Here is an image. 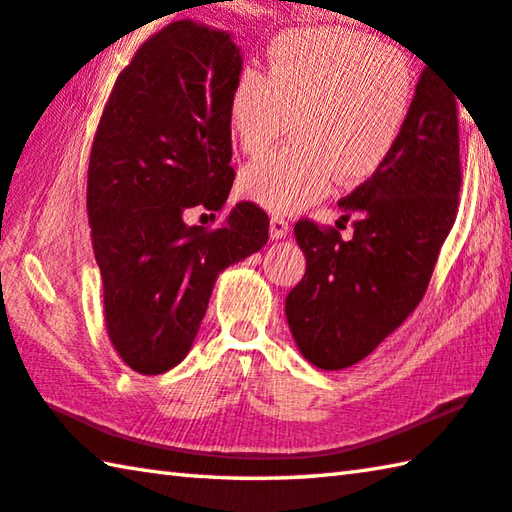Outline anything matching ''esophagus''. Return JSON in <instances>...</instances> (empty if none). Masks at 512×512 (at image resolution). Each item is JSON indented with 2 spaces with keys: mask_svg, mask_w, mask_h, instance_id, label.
Listing matches in <instances>:
<instances>
[{
  "mask_svg": "<svg viewBox=\"0 0 512 512\" xmlns=\"http://www.w3.org/2000/svg\"><path fill=\"white\" fill-rule=\"evenodd\" d=\"M270 236L272 240H281L285 236H290V224L281 215H272L270 220Z\"/></svg>",
  "mask_w": 512,
  "mask_h": 512,
  "instance_id": "1",
  "label": "esophagus"
}]
</instances>
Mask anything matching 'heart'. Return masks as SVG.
<instances>
[{"label":"heart","mask_w":512,"mask_h":512,"mask_svg":"<svg viewBox=\"0 0 512 512\" xmlns=\"http://www.w3.org/2000/svg\"><path fill=\"white\" fill-rule=\"evenodd\" d=\"M418 94L407 51L355 29L281 35L267 74L245 67L229 92L227 121L245 155L263 152L290 119L294 146L251 161L238 193L272 213L324 197L333 179L357 186L380 173L405 134Z\"/></svg>","instance_id":"heart-1"}]
</instances>
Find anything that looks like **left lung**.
Instances as JSON below:
<instances>
[{"mask_svg":"<svg viewBox=\"0 0 512 512\" xmlns=\"http://www.w3.org/2000/svg\"><path fill=\"white\" fill-rule=\"evenodd\" d=\"M445 80L425 67L405 134L380 173L339 202L353 238L299 220L306 274L285 299L310 364L339 371L371 355L423 299L461 191L459 116Z\"/></svg>","mask_w":512,"mask_h":512,"instance_id":"left-lung-1","label":"left lung"}]
</instances>
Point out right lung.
<instances>
[{
	"label": "right lung",
	"mask_w": 512,
	"mask_h": 512,
	"mask_svg": "<svg viewBox=\"0 0 512 512\" xmlns=\"http://www.w3.org/2000/svg\"><path fill=\"white\" fill-rule=\"evenodd\" d=\"M242 53L229 31L179 20L134 53L98 123L87 215L103 281L107 335L121 360L159 375L184 360L215 279L265 247L270 220L251 202L222 227H188V209L220 211L233 168L229 92Z\"/></svg>",
	"instance_id": "add662e5"
}]
</instances>
